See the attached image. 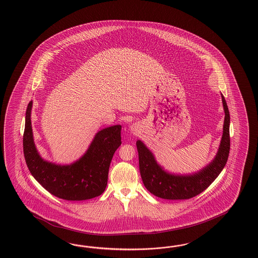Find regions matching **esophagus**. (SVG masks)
Masks as SVG:
<instances>
[{"instance_id":"34e87169","label":"esophagus","mask_w":258,"mask_h":258,"mask_svg":"<svg viewBox=\"0 0 258 258\" xmlns=\"http://www.w3.org/2000/svg\"><path fill=\"white\" fill-rule=\"evenodd\" d=\"M131 130H132V132H133V133L137 132V130H136V126H135V125H132V126H131Z\"/></svg>"}]
</instances>
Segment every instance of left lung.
Instances as JSON below:
<instances>
[{"instance_id":"left-lung-1","label":"left lung","mask_w":258,"mask_h":258,"mask_svg":"<svg viewBox=\"0 0 258 258\" xmlns=\"http://www.w3.org/2000/svg\"><path fill=\"white\" fill-rule=\"evenodd\" d=\"M221 96L224 110L223 136L216 156L200 171L189 174L169 173L160 166L153 153L142 141L136 142L141 176L145 187L152 195L167 200L192 198L208 188L223 171L229 156L230 114L225 98L223 94Z\"/></svg>"}]
</instances>
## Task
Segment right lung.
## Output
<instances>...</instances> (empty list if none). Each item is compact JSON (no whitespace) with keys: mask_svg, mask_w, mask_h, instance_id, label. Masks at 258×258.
<instances>
[{"mask_svg":"<svg viewBox=\"0 0 258 258\" xmlns=\"http://www.w3.org/2000/svg\"><path fill=\"white\" fill-rule=\"evenodd\" d=\"M29 102L23 134V153L29 171L49 194L69 201H83L101 195L106 188L111 159L121 146V125L99 131L86 152L70 164L44 160L35 147Z\"/></svg>","mask_w":258,"mask_h":258,"instance_id":"1","label":"right lung"}]
</instances>
